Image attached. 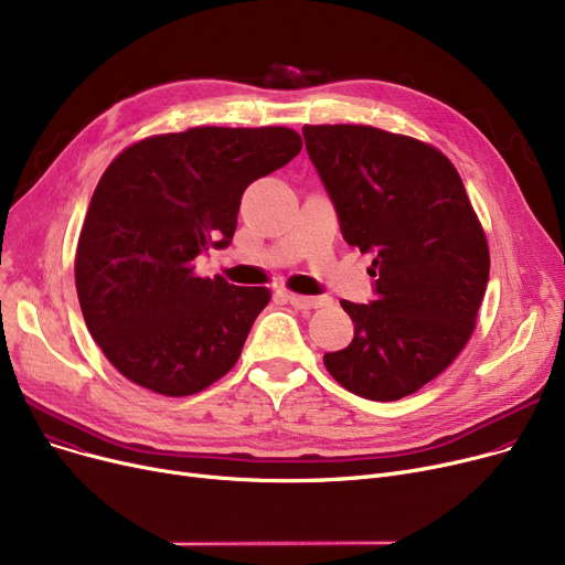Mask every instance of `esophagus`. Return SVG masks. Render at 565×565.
Returning <instances> with one entry per match:
<instances>
[{
  "mask_svg": "<svg viewBox=\"0 0 565 565\" xmlns=\"http://www.w3.org/2000/svg\"><path fill=\"white\" fill-rule=\"evenodd\" d=\"M286 300L295 309H318L330 302V298H307V295H295V292H286Z\"/></svg>",
  "mask_w": 565,
  "mask_h": 565,
  "instance_id": "obj_1",
  "label": "esophagus"
}]
</instances>
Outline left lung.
<instances>
[{
	"instance_id": "left-lung-1",
	"label": "left lung",
	"mask_w": 565,
	"mask_h": 565,
	"mask_svg": "<svg viewBox=\"0 0 565 565\" xmlns=\"http://www.w3.org/2000/svg\"><path fill=\"white\" fill-rule=\"evenodd\" d=\"M309 160L343 241L373 254V300L341 307L348 348L324 369L369 401H398L447 369L471 337L490 277L481 222L437 148L371 126H305Z\"/></svg>"
}]
</instances>
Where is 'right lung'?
Here are the masks:
<instances>
[{
  "instance_id": "1",
  "label": "right lung",
  "mask_w": 565,
  "mask_h": 565,
  "mask_svg": "<svg viewBox=\"0 0 565 565\" xmlns=\"http://www.w3.org/2000/svg\"><path fill=\"white\" fill-rule=\"evenodd\" d=\"M300 151L290 128H192L148 137L107 167L79 233L75 286L118 373L190 396L233 369L270 292L201 279L192 260L231 245L245 190Z\"/></svg>"
}]
</instances>
